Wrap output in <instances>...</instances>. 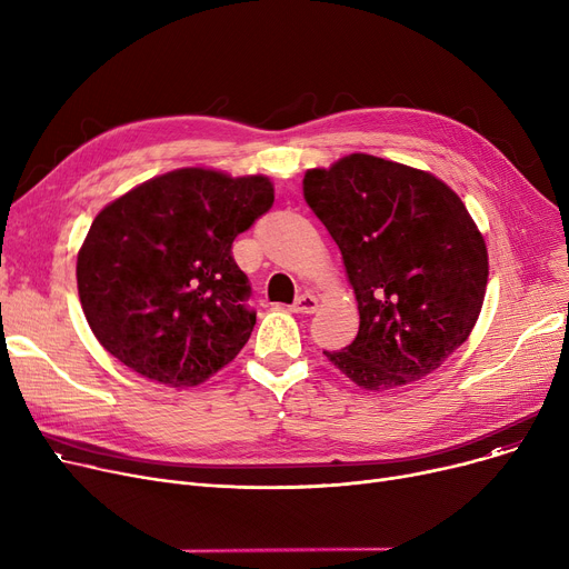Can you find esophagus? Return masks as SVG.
Masks as SVG:
<instances>
[{
	"label": "esophagus",
	"instance_id": "34e87169",
	"mask_svg": "<svg viewBox=\"0 0 569 569\" xmlns=\"http://www.w3.org/2000/svg\"><path fill=\"white\" fill-rule=\"evenodd\" d=\"M295 313H316L318 311V297L311 292H302L292 305Z\"/></svg>",
	"mask_w": 569,
	"mask_h": 569
}]
</instances>
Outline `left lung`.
I'll list each match as a JSON object with an SVG mask.
<instances>
[{
  "mask_svg": "<svg viewBox=\"0 0 569 569\" xmlns=\"http://www.w3.org/2000/svg\"><path fill=\"white\" fill-rule=\"evenodd\" d=\"M302 184L360 311L355 341L327 360L373 392L436 371L470 337L489 279L461 198L427 170L360 152L307 170Z\"/></svg>",
  "mask_w": 569,
  "mask_h": 569,
  "instance_id": "left-lung-1",
  "label": "left lung"
}]
</instances>
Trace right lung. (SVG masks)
Returning <instances> with one entry per match:
<instances>
[{"label":"right lung","instance_id":"1","mask_svg":"<svg viewBox=\"0 0 569 569\" xmlns=\"http://www.w3.org/2000/svg\"><path fill=\"white\" fill-rule=\"evenodd\" d=\"M272 202L264 174L179 168L106 204L76 264L80 305L99 343L177 390L232 362L256 325L232 242Z\"/></svg>","mask_w":569,"mask_h":569}]
</instances>
